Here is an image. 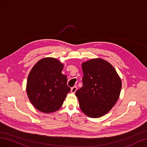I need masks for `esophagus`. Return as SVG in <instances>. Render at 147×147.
I'll return each instance as SVG.
<instances>
[{"label": "esophagus", "instance_id": "esophagus-1", "mask_svg": "<svg viewBox=\"0 0 147 147\" xmlns=\"http://www.w3.org/2000/svg\"><path fill=\"white\" fill-rule=\"evenodd\" d=\"M76 90H77V87H76V86H74V87H73L72 88H71V93H73V94H74L75 92H76Z\"/></svg>", "mask_w": 147, "mask_h": 147}]
</instances>
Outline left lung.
Here are the masks:
<instances>
[{
    "label": "left lung",
    "mask_w": 147,
    "mask_h": 147,
    "mask_svg": "<svg viewBox=\"0 0 147 147\" xmlns=\"http://www.w3.org/2000/svg\"><path fill=\"white\" fill-rule=\"evenodd\" d=\"M82 87L76 92L79 107L91 118L103 116L114 107L119 97L121 79L107 61L95 58L83 63Z\"/></svg>",
    "instance_id": "obj_1"
}]
</instances>
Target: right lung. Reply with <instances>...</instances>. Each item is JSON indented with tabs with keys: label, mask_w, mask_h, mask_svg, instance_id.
Wrapping results in <instances>:
<instances>
[{
	"label": "right lung",
	"mask_w": 147,
	"mask_h": 147,
	"mask_svg": "<svg viewBox=\"0 0 147 147\" xmlns=\"http://www.w3.org/2000/svg\"><path fill=\"white\" fill-rule=\"evenodd\" d=\"M61 63L53 58H45L33 66L27 80L29 100L36 109L44 113L59 110L70 91L67 76L63 74Z\"/></svg>",
	"instance_id": "add662e5"
}]
</instances>
